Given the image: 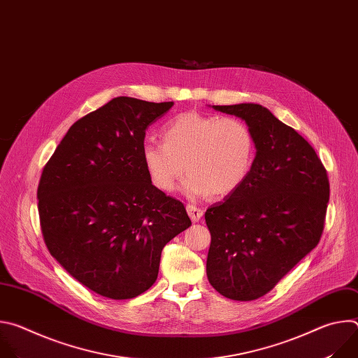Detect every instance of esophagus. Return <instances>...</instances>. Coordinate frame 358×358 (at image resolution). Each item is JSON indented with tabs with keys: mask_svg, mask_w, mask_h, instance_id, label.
<instances>
[{
	"mask_svg": "<svg viewBox=\"0 0 358 358\" xmlns=\"http://www.w3.org/2000/svg\"><path fill=\"white\" fill-rule=\"evenodd\" d=\"M187 213L189 215V218L192 220V222H198L201 220V217L203 215V211L199 208V207H195V206H187Z\"/></svg>",
	"mask_w": 358,
	"mask_h": 358,
	"instance_id": "1",
	"label": "esophagus"
}]
</instances>
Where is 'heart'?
<instances>
[{
    "mask_svg": "<svg viewBox=\"0 0 358 358\" xmlns=\"http://www.w3.org/2000/svg\"><path fill=\"white\" fill-rule=\"evenodd\" d=\"M164 143L147 141L144 169L157 189L173 191L184 171L182 192L192 199L224 196L248 178L257 143L250 127L238 117L184 112L162 127Z\"/></svg>",
    "mask_w": 358,
    "mask_h": 358,
    "instance_id": "1",
    "label": "heart"
}]
</instances>
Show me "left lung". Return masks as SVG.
I'll use <instances>...</instances> for the list:
<instances>
[{
	"instance_id": "1",
	"label": "left lung",
	"mask_w": 358,
	"mask_h": 358,
	"mask_svg": "<svg viewBox=\"0 0 358 358\" xmlns=\"http://www.w3.org/2000/svg\"><path fill=\"white\" fill-rule=\"evenodd\" d=\"M213 109L245 120L257 143L245 182L206 213L208 280L222 296L249 301L271 292L317 246L330 185L315 148L266 108Z\"/></svg>"
}]
</instances>
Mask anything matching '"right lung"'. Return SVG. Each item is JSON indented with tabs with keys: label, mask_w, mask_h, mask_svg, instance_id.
<instances>
[{
	"label": "right lung",
	"mask_w": 358,
	"mask_h": 358,
	"mask_svg": "<svg viewBox=\"0 0 358 358\" xmlns=\"http://www.w3.org/2000/svg\"><path fill=\"white\" fill-rule=\"evenodd\" d=\"M173 105L112 99L71 126L42 171L45 243L100 296L133 299L151 287L163 248L191 227L184 203L151 184L141 159L145 130Z\"/></svg>",
	"instance_id": "add662e5"
}]
</instances>
